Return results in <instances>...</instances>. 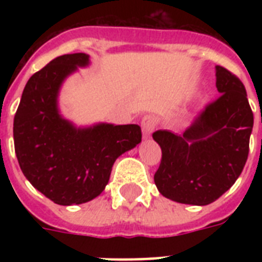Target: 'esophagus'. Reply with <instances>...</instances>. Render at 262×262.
Returning a JSON list of instances; mask_svg holds the SVG:
<instances>
[{
    "label": "esophagus",
    "instance_id": "esophagus-1",
    "mask_svg": "<svg viewBox=\"0 0 262 262\" xmlns=\"http://www.w3.org/2000/svg\"><path fill=\"white\" fill-rule=\"evenodd\" d=\"M156 126V119L151 115H145L143 119H141V127H143V136L144 139H149L152 135V132L155 130Z\"/></svg>",
    "mask_w": 262,
    "mask_h": 262
}]
</instances>
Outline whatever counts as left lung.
<instances>
[{"label":"left lung","instance_id":"8db88e82","mask_svg":"<svg viewBox=\"0 0 262 262\" xmlns=\"http://www.w3.org/2000/svg\"><path fill=\"white\" fill-rule=\"evenodd\" d=\"M220 98L183 132L158 130L162 148L155 172L160 194L175 203L208 205L235 183L248 160L253 113L245 85L223 67H216Z\"/></svg>","mask_w":262,"mask_h":262}]
</instances>
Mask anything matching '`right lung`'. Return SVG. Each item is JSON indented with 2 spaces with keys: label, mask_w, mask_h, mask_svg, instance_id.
<instances>
[{
  "label": "right lung",
  "mask_w": 262,
  "mask_h": 262,
  "mask_svg": "<svg viewBox=\"0 0 262 262\" xmlns=\"http://www.w3.org/2000/svg\"><path fill=\"white\" fill-rule=\"evenodd\" d=\"M90 65L85 53L59 55L27 81L13 121L14 151L23 174L58 205L98 197L119 156L141 143L139 125L76 126L61 114L63 81Z\"/></svg>",
  "instance_id": "add662e5"
}]
</instances>
